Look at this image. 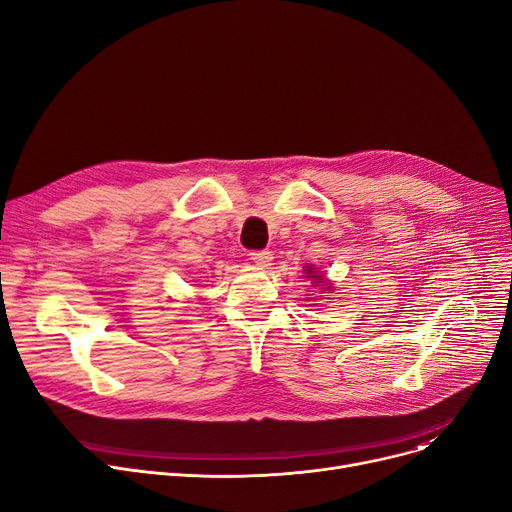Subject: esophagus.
I'll return each instance as SVG.
<instances>
[{"mask_svg":"<svg viewBox=\"0 0 512 512\" xmlns=\"http://www.w3.org/2000/svg\"><path fill=\"white\" fill-rule=\"evenodd\" d=\"M251 259L257 267H270L272 265V253L270 251H253L251 253Z\"/></svg>","mask_w":512,"mask_h":512,"instance_id":"34e87169","label":"esophagus"}]
</instances>
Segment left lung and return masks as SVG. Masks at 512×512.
I'll return each instance as SVG.
<instances>
[{"mask_svg": "<svg viewBox=\"0 0 512 512\" xmlns=\"http://www.w3.org/2000/svg\"><path fill=\"white\" fill-rule=\"evenodd\" d=\"M307 272V278L309 280H313V286H321V284H326V276L324 274H319L315 267H309V270H305ZM328 288L326 290H332V286L330 284H326Z\"/></svg>", "mask_w": 512, "mask_h": 512, "instance_id": "8db88e82", "label": "left lung"}]
</instances>
